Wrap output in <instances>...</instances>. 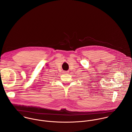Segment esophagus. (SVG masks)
Listing matches in <instances>:
<instances>
[{"mask_svg":"<svg viewBox=\"0 0 132 132\" xmlns=\"http://www.w3.org/2000/svg\"><path fill=\"white\" fill-rule=\"evenodd\" d=\"M63 73H64V74H68V73H69V72H68V71H64Z\"/></svg>","mask_w":132,"mask_h":132,"instance_id":"34e87169","label":"esophagus"}]
</instances>
